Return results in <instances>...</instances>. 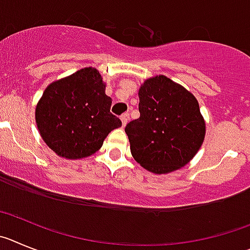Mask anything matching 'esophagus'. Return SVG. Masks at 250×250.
<instances>
[{
	"instance_id": "obj_1",
	"label": "esophagus",
	"mask_w": 250,
	"mask_h": 250,
	"mask_svg": "<svg viewBox=\"0 0 250 250\" xmlns=\"http://www.w3.org/2000/svg\"><path fill=\"white\" fill-rule=\"evenodd\" d=\"M121 121H122V125L125 127V125L128 123V121H129V114L123 113L122 116H121Z\"/></svg>"
}]
</instances>
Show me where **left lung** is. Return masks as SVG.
<instances>
[{"label": "left lung", "instance_id": "8db88e82", "mask_svg": "<svg viewBox=\"0 0 250 250\" xmlns=\"http://www.w3.org/2000/svg\"><path fill=\"white\" fill-rule=\"evenodd\" d=\"M138 97L141 116L125 129L133 158L154 174L187 166L206 137V121L194 94L159 75L142 83Z\"/></svg>", "mask_w": 250, "mask_h": 250}]
</instances>
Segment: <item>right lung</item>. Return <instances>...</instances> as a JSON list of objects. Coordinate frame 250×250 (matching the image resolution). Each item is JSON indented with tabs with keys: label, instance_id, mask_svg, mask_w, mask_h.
I'll use <instances>...</instances> for the list:
<instances>
[{
	"label": "right lung",
	"instance_id": "1",
	"mask_svg": "<svg viewBox=\"0 0 250 250\" xmlns=\"http://www.w3.org/2000/svg\"><path fill=\"white\" fill-rule=\"evenodd\" d=\"M111 105L98 69L86 67L47 86L36 105L38 132L57 156L86 158L102 147L111 130L122 125Z\"/></svg>",
	"mask_w": 250,
	"mask_h": 250
}]
</instances>
